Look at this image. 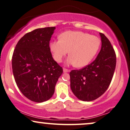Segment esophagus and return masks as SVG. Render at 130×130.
<instances>
[{
    "label": "esophagus",
    "mask_w": 130,
    "mask_h": 130,
    "mask_svg": "<svg viewBox=\"0 0 130 130\" xmlns=\"http://www.w3.org/2000/svg\"><path fill=\"white\" fill-rule=\"evenodd\" d=\"M70 70H68V69H67L65 68H63V72L64 73H68V72H70Z\"/></svg>",
    "instance_id": "34e87169"
}]
</instances>
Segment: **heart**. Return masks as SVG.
Returning a JSON list of instances; mask_svg holds the SVG:
<instances>
[{
	"mask_svg": "<svg viewBox=\"0 0 130 130\" xmlns=\"http://www.w3.org/2000/svg\"><path fill=\"white\" fill-rule=\"evenodd\" d=\"M101 41L99 38L80 31H67L61 34L60 39L50 44L53 58L61 62L70 50L68 64H75L77 67L88 65L99 50Z\"/></svg>",
	"mask_w": 130,
	"mask_h": 130,
	"instance_id": "1",
	"label": "heart"
}]
</instances>
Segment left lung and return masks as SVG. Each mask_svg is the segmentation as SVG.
<instances>
[{
	"label": "left lung",
	"instance_id": "obj_1",
	"mask_svg": "<svg viewBox=\"0 0 130 130\" xmlns=\"http://www.w3.org/2000/svg\"><path fill=\"white\" fill-rule=\"evenodd\" d=\"M101 48L91 63L70 73L71 88L78 99L91 101L99 98L109 88L116 68V56L113 46L104 34Z\"/></svg>",
	"mask_w": 130,
	"mask_h": 130
}]
</instances>
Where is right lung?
<instances>
[{
  "instance_id": "right-lung-1",
  "label": "right lung",
  "mask_w": 130,
  "mask_h": 130,
  "mask_svg": "<svg viewBox=\"0 0 130 130\" xmlns=\"http://www.w3.org/2000/svg\"><path fill=\"white\" fill-rule=\"evenodd\" d=\"M55 27L39 28L19 41L12 57L18 88L31 101L42 103L53 96L63 69L53 59L49 44Z\"/></svg>"
}]
</instances>
